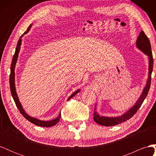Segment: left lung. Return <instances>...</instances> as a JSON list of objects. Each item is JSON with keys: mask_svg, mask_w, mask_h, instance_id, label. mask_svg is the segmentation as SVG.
Segmentation results:
<instances>
[{"mask_svg": "<svg viewBox=\"0 0 156 156\" xmlns=\"http://www.w3.org/2000/svg\"><path fill=\"white\" fill-rule=\"evenodd\" d=\"M136 46L140 51H141L144 53L146 55L148 56V77L147 81H146V85L143 89V92L141 94L140 96L138 99V100L136 101L135 105L132 106L129 109L126 111L123 115L116 116V117H107L100 116L98 114L96 111V107L95 110L94 112V120L95 121L97 124L104 126H116L117 124H119L122 122H125L133 116L135 113L139 110V108L140 107L142 103H143L144 100L147 96L148 92L149 91V89L150 87V83H151V75H152V72L153 69V64H154V60H153V56L152 51H151V45L150 42L148 39V37L146 36L144 31H141L140 32V34L137 37V40L136 41Z\"/></svg>", "mask_w": 156, "mask_h": 156, "instance_id": "1", "label": "left lung"}]
</instances>
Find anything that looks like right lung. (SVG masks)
<instances>
[{
    "label": "right lung",
    "instance_id": "right-lung-1",
    "mask_svg": "<svg viewBox=\"0 0 156 156\" xmlns=\"http://www.w3.org/2000/svg\"><path fill=\"white\" fill-rule=\"evenodd\" d=\"M32 27V24L30 25V26L28 28L27 31L23 34L21 37L20 40H19L17 44V47L16 49V51L15 53L13 55V58H12V64H11V69H10V91L12 93V96L13 97V99L14 101L16 103V105L17 106V107L18 108L19 111H20V112L22 114V115L24 116L27 120H29V122H30L31 123L34 124L36 126H41V127H51L55 125H56V124L58 123V121L60 119V116H61V114L60 113L59 115L58 116V117H56L55 119L51 120H41L39 119H37L36 118L32 117L30 116H29L27 113L25 111L24 108H23L21 103L20 101V100H19V98L17 96V94L16 92V86H15V68H16V64L17 63V60L18 58V56H19V53H20V51L21 49V42H22V39L21 37L24 36L27 33L29 32V31L30 30V28ZM81 91V90L79 89L75 91V92H73L72 95H71L68 98V101L69 100H70L71 98H73L75 94H77L78 92H79Z\"/></svg>",
    "mask_w": 156,
    "mask_h": 156
}]
</instances>
